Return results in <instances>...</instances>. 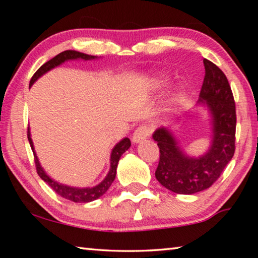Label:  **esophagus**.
Returning <instances> with one entry per match:
<instances>
[{
	"mask_svg": "<svg viewBox=\"0 0 258 258\" xmlns=\"http://www.w3.org/2000/svg\"><path fill=\"white\" fill-rule=\"evenodd\" d=\"M152 130L149 127L148 125H141L140 127L134 131V133L132 135V141L133 143H139L146 140L149 135L151 134Z\"/></svg>",
	"mask_w": 258,
	"mask_h": 258,
	"instance_id": "obj_1",
	"label": "esophagus"
}]
</instances>
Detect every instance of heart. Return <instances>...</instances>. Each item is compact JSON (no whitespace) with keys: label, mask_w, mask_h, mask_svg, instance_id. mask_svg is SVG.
<instances>
[{"label":"heart","mask_w":258,"mask_h":258,"mask_svg":"<svg viewBox=\"0 0 258 258\" xmlns=\"http://www.w3.org/2000/svg\"><path fill=\"white\" fill-rule=\"evenodd\" d=\"M166 83H167V78L164 76H156L155 78H152V85H154L155 89H161V87H164L166 85ZM180 94H181V87H176V90L174 91V93L172 95L171 102L173 103L177 101V99L180 98Z\"/></svg>","instance_id":"1"}]
</instances>
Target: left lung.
Instances as JSON below:
<instances>
[{
    "mask_svg": "<svg viewBox=\"0 0 258 258\" xmlns=\"http://www.w3.org/2000/svg\"><path fill=\"white\" fill-rule=\"evenodd\" d=\"M205 78L198 104L211 113L212 142L207 152L195 158L183 151L173 133L166 127L155 131L152 139L159 148L156 178L166 189L178 195H192L213 185L235 150V104L224 73L204 59Z\"/></svg>",
    "mask_w": 258,
    "mask_h": 258,
    "instance_id": "left-lung-1",
    "label": "left lung"
}]
</instances>
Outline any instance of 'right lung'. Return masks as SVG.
I'll return each instance as SVG.
<instances>
[{"label":"right lung","mask_w":258,"mask_h":258,"mask_svg":"<svg viewBox=\"0 0 258 258\" xmlns=\"http://www.w3.org/2000/svg\"><path fill=\"white\" fill-rule=\"evenodd\" d=\"M97 58L98 56H95V55H89V54L82 53V52L73 51V50H67V51L61 52V53L55 55L54 58H52L51 60L46 61L43 66H41L37 69V72L34 74L32 80H30V82H29V87L32 86L42 75H44L45 73L51 71V69L60 66L61 63L64 62V61L77 60V59L93 60ZM27 137H28L29 145H30V147H32V150L34 152L35 166H36V171H37L38 175H40L42 180L46 182L47 184H49L59 196H61V197L64 199L71 200V202H74V203H90V202H93V200H95V199L100 198L102 195L106 194L107 190L110 187L111 183L113 182V180H115L117 165H118V161L120 159L121 155H123L124 152L131 147V141L128 138H124L121 141H119L115 147H113L111 155H110V169H109L107 176L104 177V180L101 183H99L98 185H95L93 187H74V186L61 184V183L54 181L53 178H51L49 175H47V174L44 172V169L42 168V166L40 164V161H38L36 154H35L33 141H32V138H30L29 127H28Z\"/></svg>","instance_id":"right-lung-1"}]
</instances>
